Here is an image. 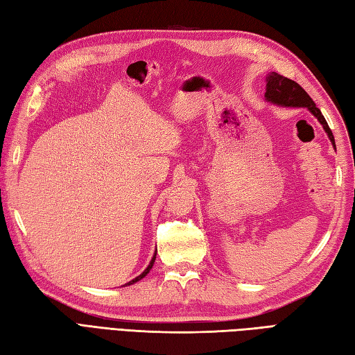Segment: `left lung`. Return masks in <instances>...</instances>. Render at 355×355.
Here are the masks:
<instances>
[{
  "label": "left lung",
  "instance_id": "8db88e82",
  "mask_svg": "<svg viewBox=\"0 0 355 355\" xmlns=\"http://www.w3.org/2000/svg\"><path fill=\"white\" fill-rule=\"evenodd\" d=\"M266 97L268 102H273L282 107H305L310 110L313 114L318 117L319 122L323 125V130L328 132L329 140L334 143V135L331 132L325 117L322 116L320 110L315 107V103L305 89L300 87L297 82L288 78H284L281 74L271 71L267 76V92Z\"/></svg>",
  "mask_w": 355,
  "mask_h": 355
}]
</instances>
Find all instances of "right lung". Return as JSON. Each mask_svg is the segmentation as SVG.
<instances>
[{"instance_id":"1","label":"right lung","mask_w":355,"mask_h":355,"mask_svg":"<svg viewBox=\"0 0 355 355\" xmlns=\"http://www.w3.org/2000/svg\"><path fill=\"white\" fill-rule=\"evenodd\" d=\"M154 262H155V254H154V258H153V261H150L149 262V266H148V268L145 270V271H143V273L140 275V276H137V277H135V279H132V281H130V282H128V284H125V285H131V284H134V282H137V281H140V279H143V277H145L148 273H149V270L150 268H153V266H154Z\"/></svg>"}]
</instances>
